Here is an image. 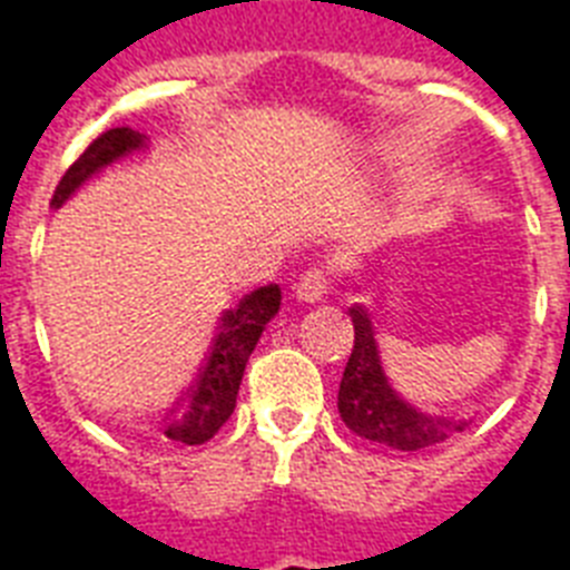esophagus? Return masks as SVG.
<instances>
[{"label":"esophagus","instance_id":"obj_1","mask_svg":"<svg viewBox=\"0 0 570 570\" xmlns=\"http://www.w3.org/2000/svg\"><path fill=\"white\" fill-rule=\"evenodd\" d=\"M328 272L322 266L307 268L302 277H298V284H295V295L302 298V302H322V295L328 293Z\"/></svg>","mask_w":570,"mask_h":570}]
</instances>
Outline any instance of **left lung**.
Wrapping results in <instances>:
<instances>
[{"label": "left lung", "mask_w": 570, "mask_h": 570, "mask_svg": "<svg viewBox=\"0 0 570 570\" xmlns=\"http://www.w3.org/2000/svg\"><path fill=\"white\" fill-rule=\"evenodd\" d=\"M355 325V346L348 355L346 373L340 381L337 407L343 423L366 441L384 443L393 450L416 452L434 443H443L452 432H464L468 423L443 420V416L420 414L396 396L384 373H381L379 348H375L373 325L364 307L348 311Z\"/></svg>", "instance_id": "8db88e82"}]
</instances>
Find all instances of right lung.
<instances>
[{
    "label": "right lung",
    "instance_id": "obj_1",
    "mask_svg": "<svg viewBox=\"0 0 570 570\" xmlns=\"http://www.w3.org/2000/svg\"><path fill=\"white\" fill-rule=\"evenodd\" d=\"M141 145H145V136L136 132V129H106L102 136H97L91 145L85 147V154L58 180L52 206L65 204L67 197L73 195L91 174L100 171L102 165L115 163V159L127 156L129 150H136ZM277 307H281V289H277V284H268L245 295L233 311L224 313L218 334L213 340V348L206 355V364L200 366L189 396H186V405L165 423L163 434L168 441L195 446V443L209 441L230 420L245 364H248L259 334L266 328V322L275 316Z\"/></svg>",
    "mask_w": 570,
    "mask_h": 570
}]
</instances>
